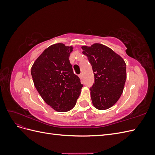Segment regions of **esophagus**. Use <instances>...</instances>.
I'll return each mask as SVG.
<instances>
[{
	"label": "esophagus",
	"instance_id": "1",
	"mask_svg": "<svg viewBox=\"0 0 155 155\" xmlns=\"http://www.w3.org/2000/svg\"><path fill=\"white\" fill-rule=\"evenodd\" d=\"M79 78H80L81 80H82V79H83V74H79Z\"/></svg>",
	"mask_w": 155,
	"mask_h": 155
}]
</instances>
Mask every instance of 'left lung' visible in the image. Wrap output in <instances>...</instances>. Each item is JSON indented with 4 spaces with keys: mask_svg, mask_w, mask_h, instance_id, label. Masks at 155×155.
<instances>
[{
    "mask_svg": "<svg viewBox=\"0 0 155 155\" xmlns=\"http://www.w3.org/2000/svg\"><path fill=\"white\" fill-rule=\"evenodd\" d=\"M81 48L94 74V83L90 88L93 105L99 110L109 109L118 101L123 92L126 64L121 56L104 45L95 43Z\"/></svg>",
    "mask_w": 155,
    "mask_h": 155,
    "instance_id": "left-lung-1",
    "label": "left lung"
}]
</instances>
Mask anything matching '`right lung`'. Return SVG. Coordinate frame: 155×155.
<instances>
[{
	"instance_id": "1",
	"label": "right lung",
	"mask_w": 155,
	"mask_h": 155,
	"mask_svg": "<svg viewBox=\"0 0 155 155\" xmlns=\"http://www.w3.org/2000/svg\"><path fill=\"white\" fill-rule=\"evenodd\" d=\"M72 49L63 43L51 45L35 60L31 70L37 91L46 104L58 112L71 110L83 87L70 63Z\"/></svg>"
}]
</instances>
